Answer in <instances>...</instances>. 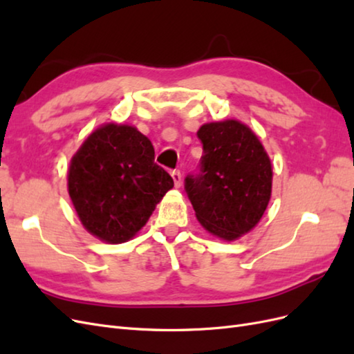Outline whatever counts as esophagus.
<instances>
[{"label": "esophagus", "mask_w": 354, "mask_h": 354, "mask_svg": "<svg viewBox=\"0 0 354 354\" xmlns=\"http://www.w3.org/2000/svg\"><path fill=\"white\" fill-rule=\"evenodd\" d=\"M171 177H173V180H174V185H176V187H180V185H181V173L180 171H173V173H171Z\"/></svg>", "instance_id": "esophagus-1"}]
</instances>
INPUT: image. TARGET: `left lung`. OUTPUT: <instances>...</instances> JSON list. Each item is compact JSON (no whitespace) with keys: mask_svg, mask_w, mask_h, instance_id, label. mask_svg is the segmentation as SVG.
Segmentation results:
<instances>
[{"mask_svg":"<svg viewBox=\"0 0 354 354\" xmlns=\"http://www.w3.org/2000/svg\"><path fill=\"white\" fill-rule=\"evenodd\" d=\"M201 173L186 177L196 220L212 236L236 241L260 223L272 196L273 168L251 128L238 120L201 125Z\"/></svg>","mask_w":354,"mask_h":354,"instance_id":"8db88e82","label":"left lung"}]
</instances>
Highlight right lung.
<instances>
[{"label": "right lung", "instance_id": "obj_1", "mask_svg": "<svg viewBox=\"0 0 354 354\" xmlns=\"http://www.w3.org/2000/svg\"><path fill=\"white\" fill-rule=\"evenodd\" d=\"M174 181L152 142L130 124L106 122L73 153L68 192L82 227L106 243L133 239Z\"/></svg>", "mask_w": 354, "mask_h": 354}]
</instances>
